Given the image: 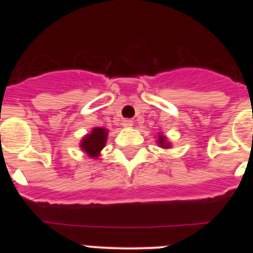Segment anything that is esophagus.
Listing matches in <instances>:
<instances>
[{"instance_id": "34e87169", "label": "esophagus", "mask_w": 253, "mask_h": 253, "mask_svg": "<svg viewBox=\"0 0 253 253\" xmlns=\"http://www.w3.org/2000/svg\"><path fill=\"white\" fill-rule=\"evenodd\" d=\"M133 125H134L133 120H130V119L123 120V126H124V128H131Z\"/></svg>"}]
</instances>
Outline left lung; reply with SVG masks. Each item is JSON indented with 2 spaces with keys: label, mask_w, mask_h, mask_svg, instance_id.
I'll list each match as a JSON object with an SVG mask.
<instances>
[{
  "label": "left lung",
  "mask_w": 253,
  "mask_h": 253,
  "mask_svg": "<svg viewBox=\"0 0 253 253\" xmlns=\"http://www.w3.org/2000/svg\"><path fill=\"white\" fill-rule=\"evenodd\" d=\"M157 143H158V146H160L161 148H163V149L171 148V142H169V140L167 139L166 135H163L162 133H158Z\"/></svg>",
  "instance_id": "8db88e82"
}]
</instances>
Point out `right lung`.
<instances>
[{"label":"right lung","instance_id":"1","mask_svg":"<svg viewBox=\"0 0 253 253\" xmlns=\"http://www.w3.org/2000/svg\"><path fill=\"white\" fill-rule=\"evenodd\" d=\"M109 130L101 126H95L90 133H87L80 142L82 151L91 158H97L106 144Z\"/></svg>","mask_w":253,"mask_h":253}]
</instances>
